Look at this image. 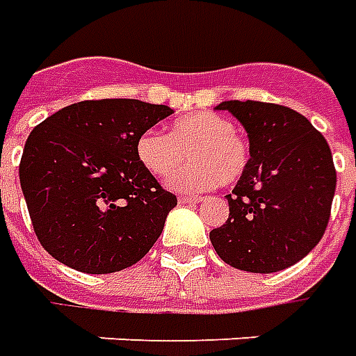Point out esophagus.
Returning <instances> with one entry per match:
<instances>
[{
	"label": "esophagus",
	"instance_id": "obj_1",
	"mask_svg": "<svg viewBox=\"0 0 356 356\" xmlns=\"http://www.w3.org/2000/svg\"><path fill=\"white\" fill-rule=\"evenodd\" d=\"M200 196H179V204H196L200 202Z\"/></svg>",
	"mask_w": 356,
	"mask_h": 356
}]
</instances>
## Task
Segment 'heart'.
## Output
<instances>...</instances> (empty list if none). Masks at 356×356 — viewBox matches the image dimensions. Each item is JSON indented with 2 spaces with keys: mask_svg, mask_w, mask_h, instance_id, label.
<instances>
[{
  "mask_svg": "<svg viewBox=\"0 0 356 356\" xmlns=\"http://www.w3.org/2000/svg\"><path fill=\"white\" fill-rule=\"evenodd\" d=\"M183 170L170 179L179 191H208L218 185H233L245 175L250 150L247 140L235 133V123L223 115L202 111L177 119L171 133L146 131L136 144L143 165L156 177H168L185 161Z\"/></svg>",
  "mask_w": 356,
  "mask_h": 356,
  "instance_id": "obj_1",
  "label": "heart"
}]
</instances>
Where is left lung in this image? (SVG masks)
I'll use <instances>...</instances> for the list:
<instances>
[{"mask_svg":"<svg viewBox=\"0 0 356 356\" xmlns=\"http://www.w3.org/2000/svg\"><path fill=\"white\" fill-rule=\"evenodd\" d=\"M248 133L250 160L227 195L229 218L210 231L225 264L254 273L289 268L324 235L335 175L322 133L295 109L266 102H221Z\"/></svg>","mask_w":356,"mask_h":356,"instance_id":"obj_1","label":"left lung"}]
</instances>
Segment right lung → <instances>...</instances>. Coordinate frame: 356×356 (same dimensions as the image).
<instances>
[{
    "mask_svg": "<svg viewBox=\"0 0 356 356\" xmlns=\"http://www.w3.org/2000/svg\"><path fill=\"white\" fill-rule=\"evenodd\" d=\"M171 113L140 100H84L34 127L19 177L44 250L79 272L111 273L154 247L177 196L144 168L136 144Z\"/></svg>",
    "mask_w": 356,
    "mask_h": 356,
    "instance_id": "obj_1",
    "label": "right lung"
}]
</instances>
